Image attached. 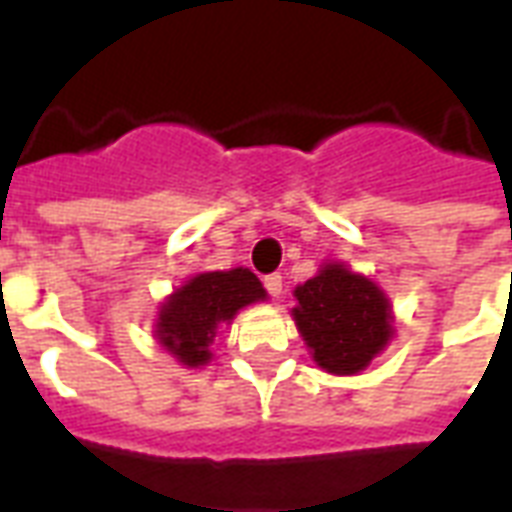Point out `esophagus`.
<instances>
[{
  "label": "esophagus",
  "instance_id": "obj_1",
  "mask_svg": "<svg viewBox=\"0 0 512 512\" xmlns=\"http://www.w3.org/2000/svg\"><path fill=\"white\" fill-rule=\"evenodd\" d=\"M263 284L271 298H279V295H282V276H279V273H268L263 279Z\"/></svg>",
  "mask_w": 512,
  "mask_h": 512
}]
</instances>
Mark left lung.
<instances>
[{
	"instance_id": "obj_1",
	"label": "left lung",
	"mask_w": 512,
	"mask_h": 512,
	"mask_svg": "<svg viewBox=\"0 0 512 512\" xmlns=\"http://www.w3.org/2000/svg\"><path fill=\"white\" fill-rule=\"evenodd\" d=\"M295 298V325L317 365L330 373H360L392 335V314L384 292L343 265H325V271L300 284Z\"/></svg>"
}]
</instances>
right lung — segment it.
Here are the masks:
<instances>
[{
    "label": "right lung",
    "mask_w": 512,
    "mask_h": 512,
    "mask_svg": "<svg viewBox=\"0 0 512 512\" xmlns=\"http://www.w3.org/2000/svg\"><path fill=\"white\" fill-rule=\"evenodd\" d=\"M263 284L247 268L198 273L185 287H179L161 308L158 338L185 365H204L214 330L230 322L239 308L263 300Z\"/></svg>",
    "instance_id": "1"
}]
</instances>
